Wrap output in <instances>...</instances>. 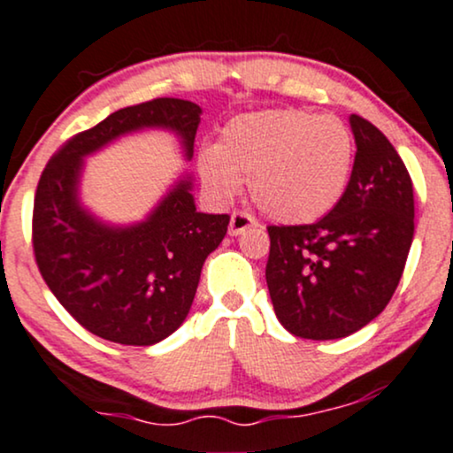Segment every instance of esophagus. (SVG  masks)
Listing matches in <instances>:
<instances>
[{
    "label": "esophagus",
    "mask_w": 453,
    "mask_h": 453,
    "mask_svg": "<svg viewBox=\"0 0 453 453\" xmlns=\"http://www.w3.org/2000/svg\"><path fill=\"white\" fill-rule=\"evenodd\" d=\"M256 226V219H253L250 212H242V211H234L230 217V236H238L242 234L245 230Z\"/></svg>",
    "instance_id": "34e87169"
}]
</instances>
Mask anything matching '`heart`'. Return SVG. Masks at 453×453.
Wrapping results in <instances>:
<instances>
[{"label": "heart", "instance_id": "1", "mask_svg": "<svg viewBox=\"0 0 453 453\" xmlns=\"http://www.w3.org/2000/svg\"><path fill=\"white\" fill-rule=\"evenodd\" d=\"M355 165V139L340 118L303 109L241 113L203 148V185L227 200L247 176L251 202L283 223L325 217L344 197Z\"/></svg>", "mask_w": 453, "mask_h": 453}]
</instances>
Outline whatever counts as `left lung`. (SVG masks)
<instances>
[{
	"label": "left lung",
	"instance_id": "8db88e82",
	"mask_svg": "<svg viewBox=\"0 0 453 453\" xmlns=\"http://www.w3.org/2000/svg\"><path fill=\"white\" fill-rule=\"evenodd\" d=\"M357 154L340 203L316 223L268 226L266 283L280 322L305 340H340L394 296L415 234L412 180L379 128L352 113Z\"/></svg>",
	"mask_w": 453,
	"mask_h": 453
}]
</instances>
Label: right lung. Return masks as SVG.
Returning <instances> with one entry per match:
<instances>
[{
	"label": "right lung",
	"instance_id": "1",
	"mask_svg": "<svg viewBox=\"0 0 453 453\" xmlns=\"http://www.w3.org/2000/svg\"><path fill=\"white\" fill-rule=\"evenodd\" d=\"M202 107L152 98L124 107L53 154L34 196L32 245L49 290L83 329L127 346H152L185 322L203 260L227 232L230 215L196 211L180 180L143 223L109 227L77 200L83 157L146 127L176 131L193 157Z\"/></svg>",
	"mask_w": 453,
	"mask_h": 453
}]
</instances>
